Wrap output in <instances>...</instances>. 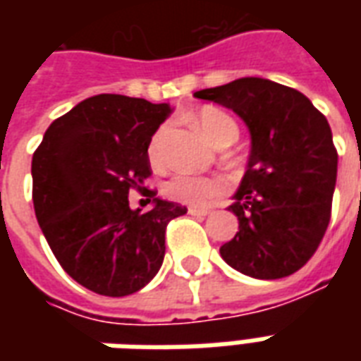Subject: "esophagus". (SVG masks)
Returning a JSON list of instances; mask_svg holds the SVG:
<instances>
[{
    "instance_id": "34e87169",
    "label": "esophagus",
    "mask_w": 361,
    "mask_h": 361,
    "mask_svg": "<svg viewBox=\"0 0 361 361\" xmlns=\"http://www.w3.org/2000/svg\"><path fill=\"white\" fill-rule=\"evenodd\" d=\"M188 212L193 214V216H207V214H211V209H207V207H189Z\"/></svg>"
}]
</instances>
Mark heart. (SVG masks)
<instances>
[{"mask_svg": "<svg viewBox=\"0 0 361 361\" xmlns=\"http://www.w3.org/2000/svg\"><path fill=\"white\" fill-rule=\"evenodd\" d=\"M201 133L216 147H228L240 137V127L228 111L207 106L195 116ZM168 126H160L150 137L149 158L154 166L164 164V142ZM228 189V181L220 176H197V173L178 172L166 181L164 193L173 201L185 204H204L214 197L222 195Z\"/></svg>", "mask_w": 361, "mask_h": 361, "instance_id": "obj_1", "label": "heart"}]
</instances>
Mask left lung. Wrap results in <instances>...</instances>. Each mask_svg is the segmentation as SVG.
<instances>
[{
    "instance_id": "8db88e82",
    "label": "left lung",
    "mask_w": 361,
    "mask_h": 361,
    "mask_svg": "<svg viewBox=\"0 0 361 361\" xmlns=\"http://www.w3.org/2000/svg\"><path fill=\"white\" fill-rule=\"evenodd\" d=\"M247 123L251 154L230 211L240 230L220 247L228 265L261 280L300 271L331 220L336 164L329 121L300 90L259 77L197 90Z\"/></svg>"
}]
</instances>
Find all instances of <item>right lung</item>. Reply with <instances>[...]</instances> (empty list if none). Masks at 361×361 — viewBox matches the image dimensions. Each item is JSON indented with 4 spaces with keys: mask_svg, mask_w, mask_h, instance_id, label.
<instances>
[{
    "mask_svg": "<svg viewBox=\"0 0 361 361\" xmlns=\"http://www.w3.org/2000/svg\"><path fill=\"white\" fill-rule=\"evenodd\" d=\"M170 104L121 94L90 96L58 118L32 157L36 220L61 269L100 295L147 286L164 261L166 226L188 209L158 199L149 142ZM137 188L150 212L128 209Z\"/></svg>",
    "mask_w": 361,
    "mask_h": 361,
    "instance_id": "add662e5",
    "label": "right lung"
}]
</instances>
